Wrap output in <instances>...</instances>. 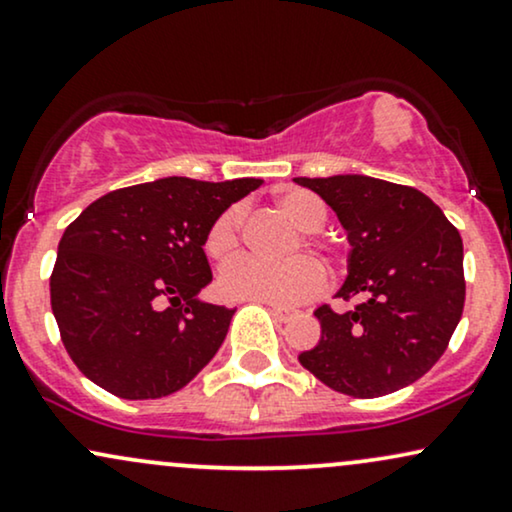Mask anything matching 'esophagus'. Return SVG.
Here are the masks:
<instances>
[{"label": "esophagus", "instance_id": "34e87169", "mask_svg": "<svg viewBox=\"0 0 512 512\" xmlns=\"http://www.w3.org/2000/svg\"><path fill=\"white\" fill-rule=\"evenodd\" d=\"M266 306H270V313H273L277 323H287V320L294 318V311H289L285 306H275V304H266Z\"/></svg>", "mask_w": 512, "mask_h": 512}]
</instances>
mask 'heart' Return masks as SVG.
<instances>
[{
    "instance_id": "b5f03b06",
    "label": "heart",
    "mask_w": 512,
    "mask_h": 512,
    "mask_svg": "<svg viewBox=\"0 0 512 512\" xmlns=\"http://www.w3.org/2000/svg\"><path fill=\"white\" fill-rule=\"evenodd\" d=\"M277 208L294 227L304 232V244H311V235L325 227L327 211L315 194L304 189H289L275 199ZM242 206L225 208L213 220L206 232V254L216 263H227L237 256L242 246ZM296 244L292 246V251ZM320 261H327V251H320ZM323 287V270L306 256H294L287 261H261V258H239L220 275V289L232 299L266 301L275 306H294L308 299Z\"/></svg>"
}]
</instances>
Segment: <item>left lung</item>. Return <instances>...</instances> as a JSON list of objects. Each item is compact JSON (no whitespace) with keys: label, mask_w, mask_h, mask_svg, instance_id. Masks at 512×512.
Returning <instances> with one entry per match:
<instances>
[{"label":"left lung","mask_w":512,"mask_h":512,"mask_svg":"<svg viewBox=\"0 0 512 512\" xmlns=\"http://www.w3.org/2000/svg\"><path fill=\"white\" fill-rule=\"evenodd\" d=\"M313 189L349 232V277L337 296H363L351 311L320 306L318 346L299 363L353 399L420 380L449 346L465 304L463 239L415 187L368 178H294Z\"/></svg>","instance_id":"left-lung-1"}]
</instances>
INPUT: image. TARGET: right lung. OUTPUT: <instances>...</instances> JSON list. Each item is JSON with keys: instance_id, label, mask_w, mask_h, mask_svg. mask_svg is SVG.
<instances>
[{"instance_id": "add662e5", "label": "right lung", "mask_w": 512, "mask_h": 512, "mask_svg": "<svg viewBox=\"0 0 512 512\" xmlns=\"http://www.w3.org/2000/svg\"><path fill=\"white\" fill-rule=\"evenodd\" d=\"M263 180L163 178L104 194L63 232L49 294L68 356L130 401L161 399L216 356L235 308L204 304L206 232Z\"/></svg>"}]
</instances>
